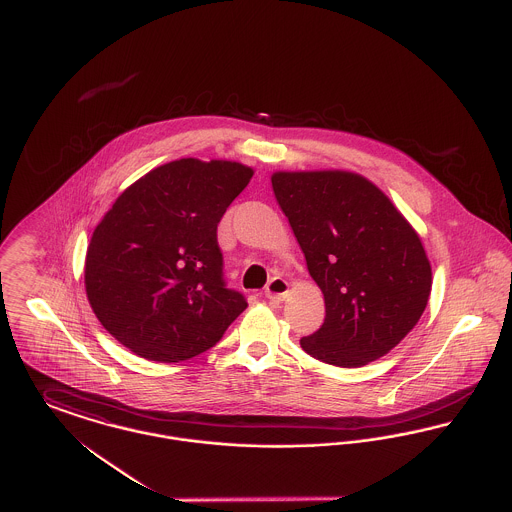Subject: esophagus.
<instances>
[{
    "mask_svg": "<svg viewBox=\"0 0 512 512\" xmlns=\"http://www.w3.org/2000/svg\"><path fill=\"white\" fill-rule=\"evenodd\" d=\"M288 292H290V284H288L284 278H280V276L270 278V282H268L267 288H265V295H267V299L274 301V303L284 301Z\"/></svg>",
    "mask_w": 512,
    "mask_h": 512,
    "instance_id": "1",
    "label": "esophagus"
}]
</instances>
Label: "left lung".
I'll return each instance as SVG.
<instances>
[{
  "label": "left lung",
  "mask_w": 512,
  "mask_h": 512,
  "mask_svg": "<svg viewBox=\"0 0 512 512\" xmlns=\"http://www.w3.org/2000/svg\"><path fill=\"white\" fill-rule=\"evenodd\" d=\"M272 190L324 293V324L299 340L303 351L341 368L390 353L422 317L432 290L413 226L355 172H274Z\"/></svg>",
  "instance_id": "obj_1"
}]
</instances>
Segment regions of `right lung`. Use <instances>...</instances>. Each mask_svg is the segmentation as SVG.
<instances>
[{
    "label": "right lung",
    "instance_id": "right-lung-1",
    "mask_svg": "<svg viewBox=\"0 0 512 512\" xmlns=\"http://www.w3.org/2000/svg\"><path fill=\"white\" fill-rule=\"evenodd\" d=\"M251 176L234 161H172L126 188L96 226L86 293L103 328L132 353L192 359L244 313V295L224 282L217 226Z\"/></svg>",
    "mask_w": 512,
    "mask_h": 512
}]
</instances>
